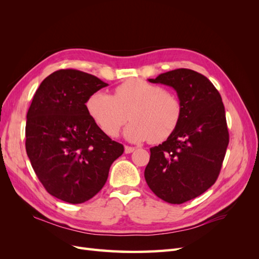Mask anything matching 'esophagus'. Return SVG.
<instances>
[{"label": "esophagus", "mask_w": 259, "mask_h": 259, "mask_svg": "<svg viewBox=\"0 0 259 259\" xmlns=\"http://www.w3.org/2000/svg\"><path fill=\"white\" fill-rule=\"evenodd\" d=\"M135 150V148L134 147H130V146H125V148H124V152L125 153H132L133 151Z\"/></svg>", "instance_id": "34e87169"}]
</instances>
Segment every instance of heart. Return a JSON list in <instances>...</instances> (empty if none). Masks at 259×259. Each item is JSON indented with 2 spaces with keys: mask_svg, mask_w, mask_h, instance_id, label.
<instances>
[{
  "mask_svg": "<svg viewBox=\"0 0 259 259\" xmlns=\"http://www.w3.org/2000/svg\"><path fill=\"white\" fill-rule=\"evenodd\" d=\"M91 119L106 135L116 137L129 114L132 123L124 136L132 143L148 140L156 144L167 139L182 119L183 106L175 93L142 79L117 85L113 95L91 94L85 101Z\"/></svg>",
  "mask_w": 259,
  "mask_h": 259,
  "instance_id": "heart-1",
  "label": "heart"
}]
</instances>
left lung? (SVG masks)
Returning a JSON list of instances; mask_svg holds the SVG:
<instances>
[{"mask_svg":"<svg viewBox=\"0 0 259 259\" xmlns=\"http://www.w3.org/2000/svg\"><path fill=\"white\" fill-rule=\"evenodd\" d=\"M149 82L171 86L183 114L173 134L150 148L145 179L156 197L182 204L205 192L218 178L229 144L225 107L213 83L190 69L171 70Z\"/></svg>","mask_w":259,"mask_h":259,"instance_id":"left-lung-1","label":"left lung"}]
</instances>
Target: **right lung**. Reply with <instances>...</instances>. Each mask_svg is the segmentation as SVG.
<instances>
[{"label":"right lung","mask_w":259,"mask_h":259,"mask_svg":"<svg viewBox=\"0 0 259 259\" xmlns=\"http://www.w3.org/2000/svg\"><path fill=\"white\" fill-rule=\"evenodd\" d=\"M108 84L75 69H61L38 86L27 113L26 150L38 180L53 197L80 204L107 182L124 147L85 109L91 94Z\"/></svg>","instance_id":"obj_1"}]
</instances>
